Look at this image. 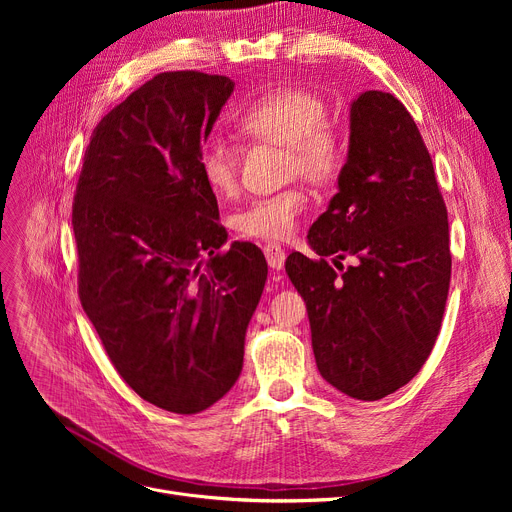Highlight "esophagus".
Here are the masks:
<instances>
[{
	"label": "esophagus",
	"mask_w": 512,
	"mask_h": 512,
	"mask_svg": "<svg viewBox=\"0 0 512 512\" xmlns=\"http://www.w3.org/2000/svg\"><path fill=\"white\" fill-rule=\"evenodd\" d=\"M263 253H265V259H267V265H270L272 270H282L286 253L280 245H276V242H270V245L263 247Z\"/></svg>",
	"instance_id": "1"
}]
</instances>
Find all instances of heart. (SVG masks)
<instances>
[{"label": "heart", "mask_w": 512, "mask_h": 512, "mask_svg": "<svg viewBox=\"0 0 512 512\" xmlns=\"http://www.w3.org/2000/svg\"><path fill=\"white\" fill-rule=\"evenodd\" d=\"M247 137L286 149V172L311 184L334 182L346 161V132L326 118V101L317 93L282 85L267 89L236 118ZM199 172L209 191L230 195L238 182L236 153L220 139H209L199 151ZM307 207L303 188L263 195L242 205L232 218L234 230L245 238L284 240L299 226Z\"/></svg>", "instance_id": "b5f03b06"}]
</instances>
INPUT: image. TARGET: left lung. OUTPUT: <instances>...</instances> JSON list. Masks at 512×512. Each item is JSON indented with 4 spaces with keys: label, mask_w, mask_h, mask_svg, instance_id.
<instances>
[{
    "label": "left lung",
    "mask_w": 512,
    "mask_h": 512,
    "mask_svg": "<svg viewBox=\"0 0 512 512\" xmlns=\"http://www.w3.org/2000/svg\"><path fill=\"white\" fill-rule=\"evenodd\" d=\"M307 238L319 259L290 253L286 274L307 303L321 378L357 400L409 384L440 334L452 257L432 157L394 95L353 101L338 193Z\"/></svg>",
    "instance_id": "1"
}]
</instances>
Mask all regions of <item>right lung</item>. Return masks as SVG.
Wrapping results in <instances>:
<instances>
[{
	"label": "right lung",
	"instance_id": "add662e5",
	"mask_svg": "<svg viewBox=\"0 0 512 512\" xmlns=\"http://www.w3.org/2000/svg\"><path fill=\"white\" fill-rule=\"evenodd\" d=\"M232 91L197 70L147 80L95 126L72 203L80 305L120 378L178 415L236 384L267 280L251 242L220 253L228 234L199 172Z\"/></svg>",
	"mask_w": 512,
	"mask_h": 512
}]
</instances>
